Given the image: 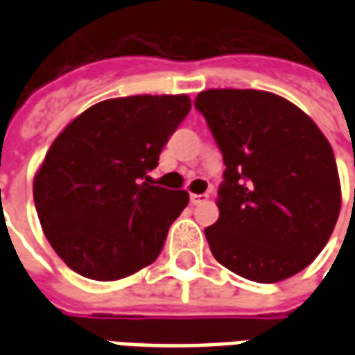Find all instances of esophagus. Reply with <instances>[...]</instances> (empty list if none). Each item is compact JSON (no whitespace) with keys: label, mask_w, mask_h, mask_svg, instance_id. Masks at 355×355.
Returning a JSON list of instances; mask_svg holds the SVG:
<instances>
[{"label":"esophagus","mask_w":355,"mask_h":355,"mask_svg":"<svg viewBox=\"0 0 355 355\" xmlns=\"http://www.w3.org/2000/svg\"><path fill=\"white\" fill-rule=\"evenodd\" d=\"M207 200H209L207 193H192V196H190L192 205H201V203H205Z\"/></svg>","instance_id":"obj_1"}]
</instances>
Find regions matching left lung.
I'll return each mask as SVG.
<instances>
[{
    "label": "left lung",
    "mask_w": 355,
    "mask_h": 355,
    "mask_svg": "<svg viewBox=\"0 0 355 355\" xmlns=\"http://www.w3.org/2000/svg\"><path fill=\"white\" fill-rule=\"evenodd\" d=\"M200 110L223 152L211 253L234 274L275 283L304 270L327 245L340 213L329 140L293 102L254 89H209Z\"/></svg>",
    "instance_id": "8db88e82"
}]
</instances>
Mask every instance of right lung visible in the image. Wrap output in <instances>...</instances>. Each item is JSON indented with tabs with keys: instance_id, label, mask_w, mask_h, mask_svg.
Returning a JSON list of instances; mask_svg holds the SVG:
<instances>
[{
	"instance_id": "right-lung-1",
	"label": "right lung",
	"mask_w": 355,
	"mask_h": 355,
	"mask_svg": "<svg viewBox=\"0 0 355 355\" xmlns=\"http://www.w3.org/2000/svg\"><path fill=\"white\" fill-rule=\"evenodd\" d=\"M190 108L186 94L110 98L55 139L35 173L34 201L66 266L114 282L159 257L188 192L154 186L148 173Z\"/></svg>"
}]
</instances>
